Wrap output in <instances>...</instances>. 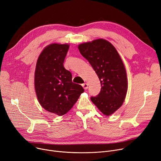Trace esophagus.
Listing matches in <instances>:
<instances>
[{
  "instance_id": "obj_1",
  "label": "esophagus",
  "mask_w": 161,
  "mask_h": 161,
  "mask_svg": "<svg viewBox=\"0 0 161 161\" xmlns=\"http://www.w3.org/2000/svg\"><path fill=\"white\" fill-rule=\"evenodd\" d=\"M82 87H83V89L85 90H86L88 89V84L87 83H83L82 84Z\"/></svg>"
}]
</instances>
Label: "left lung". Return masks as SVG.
Returning <instances> with one entry per match:
<instances>
[{"label":"left lung","mask_w":161,"mask_h":161,"mask_svg":"<svg viewBox=\"0 0 161 161\" xmlns=\"http://www.w3.org/2000/svg\"><path fill=\"white\" fill-rule=\"evenodd\" d=\"M98 75L101 91L91 100L105 115L109 116L122 106L127 91L126 71L114 47L107 40L98 39L78 46Z\"/></svg>","instance_id":"left-lung-1"}]
</instances>
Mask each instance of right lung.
Returning a JSON list of instances; mask_svg holds the SVG:
<instances>
[{"instance_id": "obj_1", "label": "right lung", "mask_w": 161, "mask_h": 161, "mask_svg": "<svg viewBox=\"0 0 161 161\" xmlns=\"http://www.w3.org/2000/svg\"><path fill=\"white\" fill-rule=\"evenodd\" d=\"M69 48L68 44L48 45L39 55L35 70V90L40 105L59 116L69 111L84 92L81 85L72 82V74L63 66Z\"/></svg>"}]
</instances>
